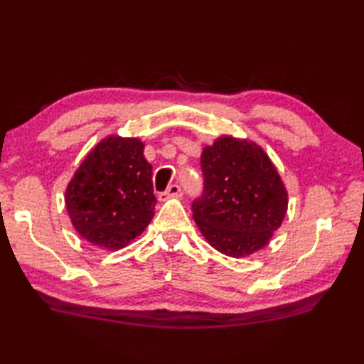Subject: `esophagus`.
Segmentation results:
<instances>
[{
    "instance_id": "esophagus-1",
    "label": "esophagus",
    "mask_w": 364,
    "mask_h": 364,
    "mask_svg": "<svg viewBox=\"0 0 364 364\" xmlns=\"http://www.w3.org/2000/svg\"><path fill=\"white\" fill-rule=\"evenodd\" d=\"M181 195H182V190H181L179 185L173 183V185H169V187L166 188V191L160 193L159 199H160V200H165V199H169V198H179Z\"/></svg>"
}]
</instances>
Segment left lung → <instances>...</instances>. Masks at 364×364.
Listing matches in <instances>:
<instances>
[{
    "label": "left lung",
    "mask_w": 364,
    "mask_h": 364,
    "mask_svg": "<svg viewBox=\"0 0 364 364\" xmlns=\"http://www.w3.org/2000/svg\"><path fill=\"white\" fill-rule=\"evenodd\" d=\"M204 193L193 218L207 243L233 258L269 243L288 208V191L262 146L221 135L200 156Z\"/></svg>",
    "instance_id": "left-lung-1"
}]
</instances>
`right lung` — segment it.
Here are the masks:
<instances>
[{
    "mask_svg": "<svg viewBox=\"0 0 364 364\" xmlns=\"http://www.w3.org/2000/svg\"><path fill=\"white\" fill-rule=\"evenodd\" d=\"M140 139L109 135L88 152L65 190L73 228L109 250L141 235L154 216L152 166Z\"/></svg>",
    "mask_w": 364,
    "mask_h": 364,
    "instance_id": "1",
    "label": "right lung"
}]
</instances>
